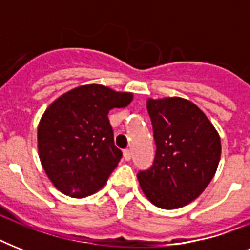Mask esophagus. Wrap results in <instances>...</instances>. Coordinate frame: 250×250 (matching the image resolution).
Segmentation results:
<instances>
[{"label": "esophagus", "instance_id": "esophagus-1", "mask_svg": "<svg viewBox=\"0 0 250 250\" xmlns=\"http://www.w3.org/2000/svg\"><path fill=\"white\" fill-rule=\"evenodd\" d=\"M131 157H132V154H131V150H129V149H125V152H123V158H125V161H129L131 160Z\"/></svg>", "mask_w": 250, "mask_h": 250}]
</instances>
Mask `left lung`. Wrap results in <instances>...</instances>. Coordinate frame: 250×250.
Masks as SVG:
<instances>
[{
  "label": "left lung",
  "mask_w": 250,
  "mask_h": 250,
  "mask_svg": "<svg viewBox=\"0 0 250 250\" xmlns=\"http://www.w3.org/2000/svg\"><path fill=\"white\" fill-rule=\"evenodd\" d=\"M156 157L137 179L145 196L161 209H178L205 189L221 158V139L214 125L188 100H148Z\"/></svg>",
  "instance_id": "left-lung-1"
}]
</instances>
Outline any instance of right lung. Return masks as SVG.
I'll use <instances>...</instances> for the list:
<instances>
[{
    "mask_svg": "<svg viewBox=\"0 0 250 250\" xmlns=\"http://www.w3.org/2000/svg\"><path fill=\"white\" fill-rule=\"evenodd\" d=\"M132 94L97 84L70 90L49 106L37 129L39 156L54 186L71 197L97 192L122 158L107 114Z\"/></svg>",
    "mask_w": 250,
    "mask_h": 250,
    "instance_id": "right-lung-1",
    "label": "right lung"
}]
</instances>
